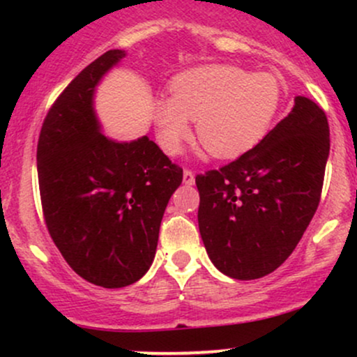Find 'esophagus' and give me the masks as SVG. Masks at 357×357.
I'll use <instances>...</instances> for the list:
<instances>
[{"instance_id": "obj_1", "label": "esophagus", "mask_w": 357, "mask_h": 357, "mask_svg": "<svg viewBox=\"0 0 357 357\" xmlns=\"http://www.w3.org/2000/svg\"><path fill=\"white\" fill-rule=\"evenodd\" d=\"M183 181H184V184H188V186L195 184V173H192L191 169H184L183 171Z\"/></svg>"}]
</instances>
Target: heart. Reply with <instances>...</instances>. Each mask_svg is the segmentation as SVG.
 Here are the masks:
<instances>
[{"label":"heart","instance_id":"1","mask_svg":"<svg viewBox=\"0 0 357 357\" xmlns=\"http://www.w3.org/2000/svg\"><path fill=\"white\" fill-rule=\"evenodd\" d=\"M171 97H158L153 119L158 139L169 154L196 136L206 153L228 159L247 153L264 139L282 100V85L267 72L252 73L235 65H206L179 73Z\"/></svg>","mask_w":357,"mask_h":357}]
</instances>
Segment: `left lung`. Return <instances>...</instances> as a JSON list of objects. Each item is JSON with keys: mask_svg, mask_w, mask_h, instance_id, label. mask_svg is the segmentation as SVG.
Returning a JSON list of instances; mask_svg holds the SVG:
<instances>
[{"mask_svg": "<svg viewBox=\"0 0 357 357\" xmlns=\"http://www.w3.org/2000/svg\"><path fill=\"white\" fill-rule=\"evenodd\" d=\"M329 149L326 112L296 97L253 149L196 176L199 233L220 272L255 280L290 257L321 202Z\"/></svg>", "mask_w": 357, "mask_h": 357, "instance_id": "1", "label": "left lung"}]
</instances>
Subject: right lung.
<instances>
[{
	"instance_id": "obj_1",
	"label": "right lung",
	"mask_w": 357,
	"mask_h": 357,
	"mask_svg": "<svg viewBox=\"0 0 357 357\" xmlns=\"http://www.w3.org/2000/svg\"><path fill=\"white\" fill-rule=\"evenodd\" d=\"M124 50H109L56 97L36 146L40 198L53 243L77 275L119 289L149 270L159 227L183 169L144 136L116 142L100 134L96 85Z\"/></svg>"
}]
</instances>
